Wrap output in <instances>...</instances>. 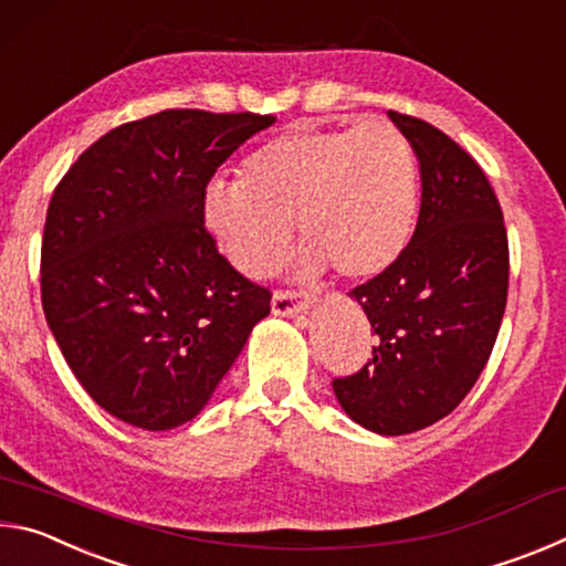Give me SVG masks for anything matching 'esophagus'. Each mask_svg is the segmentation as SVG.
<instances>
[{"label":"esophagus","instance_id":"obj_1","mask_svg":"<svg viewBox=\"0 0 566 566\" xmlns=\"http://www.w3.org/2000/svg\"><path fill=\"white\" fill-rule=\"evenodd\" d=\"M314 300L310 294H294V292H276L272 296V312L276 317H296V314H306Z\"/></svg>","mask_w":566,"mask_h":566}]
</instances>
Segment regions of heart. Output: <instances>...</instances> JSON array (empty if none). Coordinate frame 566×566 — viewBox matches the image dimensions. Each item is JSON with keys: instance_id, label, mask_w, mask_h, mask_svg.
Returning a JSON list of instances; mask_svg holds the SVG:
<instances>
[{"instance_id": "heart-1", "label": "heart", "mask_w": 566, "mask_h": 566, "mask_svg": "<svg viewBox=\"0 0 566 566\" xmlns=\"http://www.w3.org/2000/svg\"><path fill=\"white\" fill-rule=\"evenodd\" d=\"M199 217L244 276L272 274L296 224L306 274L332 266L344 280H375L399 260L415 229V149L385 119L294 124L247 157L242 181H209Z\"/></svg>"}]
</instances>
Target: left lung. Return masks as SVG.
I'll use <instances>...</instances> for the list:
<instances>
[{"instance_id": "8db88e82", "label": "left lung", "mask_w": 566, "mask_h": 566, "mask_svg": "<svg viewBox=\"0 0 566 566\" xmlns=\"http://www.w3.org/2000/svg\"><path fill=\"white\" fill-rule=\"evenodd\" d=\"M389 119L419 161V217L399 260L352 290L377 347L332 387L349 419L397 437L447 417L482 375L504 317L510 247L476 161L432 124L399 112Z\"/></svg>"}]
</instances>
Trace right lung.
<instances>
[{
  "mask_svg": "<svg viewBox=\"0 0 566 566\" xmlns=\"http://www.w3.org/2000/svg\"><path fill=\"white\" fill-rule=\"evenodd\" d=\"M272 114L167 109L104 134L56 185L42 306L66 364L112 417L147 432L195 419L272 294L205 232L217 167Z\"/></svg>",
  "mask_w": 566,
  "mask_h": 566,
  "instance_id": "right-lung-1",
  "label": "right lung"
}]
</instances>
